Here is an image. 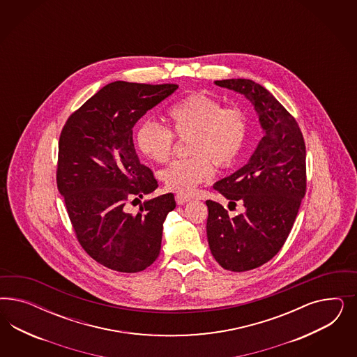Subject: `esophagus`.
I'll use <instances>...</instances> for the list:
<instances>
[{
  "label": "esophagus",
  "instance_id": "34e87169",
  "mask_svg": "<svg viewBox=\"0 0 357 357\" xmlns=\"http://www.w3.org/2000/svg\"><path fill=\"white\" fill-rule=\"evenodd\" d=\"M175 200H176V203H178L179 206H182V204H185L187 202L191 200V196L184 194H176L175 195Z\"/></svg>",
  "mask_w": 357,
  "mask_h": 357
}]
</instances>
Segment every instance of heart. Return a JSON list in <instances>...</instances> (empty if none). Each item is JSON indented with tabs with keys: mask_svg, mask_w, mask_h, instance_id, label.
Masks as SVG:
<instances>
[{
	"mask_svg": "<svg viewBox=\"0 0 357 357\" xmlns=\"http://www.w3.org/2000/svg\"><path fill=\"white\" fill-rule=\"evenodd\" d=\"M170 130L155 123L141 124L137 148L155 163H166L173 154L176 136L187 141L191 157L170 163L161 173L165 184L178 192H191L209 181L218 169L231 167L249 140L250 120L245 108L222 106L216 98L197 91L170 108Z\"/></svg>",
	"mask_w": 357,
	"mask_h": 357,
	"instance_id": "1",
	"label": "heart"
}]
</instances>
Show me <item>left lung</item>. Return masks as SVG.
<instances>
[{"mask_svg":"<svg viewBox=\"0 0 357 357\" xmlns=\"http://www.w3.org/2000/svg\"><path fill=\"white\" fill-rule=\"evenodd\" d=\"M215 84L248 98L266 133L248 165L213 184L245 212L229 217L220 203L206 202L212 255L222 268L243 272L272 259L289 236L306 192V148L298 123L267 89L245 78Z\"/></svg>","mask_w":357,"mask_h":357,"instance_id":"8db88e82","label":"left lung"}]
</instances>
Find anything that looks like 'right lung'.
I'll return each instance as SVG.
<instances>
[{"mask_svg":"<svg viewBox=\"0 0 357 357\" xmlns=\"http://www.w3.org/2000/svg\"><path fill=\"white\" fill-rule=\"evenodd\" d=\"M178 89L175 84L115 81L76 109L59 140L56 182L82 249L102 266L140 272L158 258L163 221L175 208L174 195L145 202L137 213L126 206L158 183L140 163L133 126Z\"/></svg>","mask_w":357,"mask_h":357,"instance_id":"right-lung-1","label":"right lung"}]
</instances>
